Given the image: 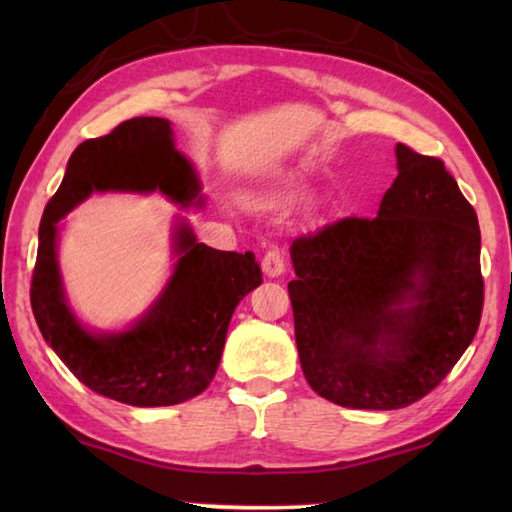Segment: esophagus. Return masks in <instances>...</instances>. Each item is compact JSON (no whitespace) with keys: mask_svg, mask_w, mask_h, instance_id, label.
I'll use <instances>...</instances> for the list:
<instances>
[{"mask_svg":"<svg viewBox=\"0 0 512 512\" xmlns=\"http://www.w3.org/2000/svg\"><path fill=\"white\" fill-rule=\"evenodd\" d=\"M262 271L268 277H277L287 271V259H284V248L280 244H271L262 257Z\"/></svg>","mask_w":512,"mask_h":512,"instance_id":"obj_1","label":"esophagus"}]
</instances>
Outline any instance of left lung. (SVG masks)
I'll return each instance as SVG.
<instances>
[{"mask_svg": "<svg viewBox=\"0 0 512 512\" xmlns=\"http://www.w3.org/2000/svg\"><path fill=\"white\" fill-rule=\"evenodd\" d=\"M377 216H345L291 244L300 366L325 400L404 409L431 393L481 323V232L445 162L397 144Z\"/></svg>", "mask_w": 512, "mask_h": 512, "instance_id": "1", "label": "left lung"}]
</instances>
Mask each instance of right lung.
<instances>
[{
	"label": "right lung",
	"mask_w": 512,
	"mask_h": 512,
	"mask_svg": "<svg viewBox=\"0 0 512 512\" xmlns=\"http://www.w3.org/2000/svg\"><path fill=\"white\" fill-rule=\"evenodd\" d=\"M160 189L176 203L198 196L192 164L173 149L171 126L160 117L121 121L108 135L76 146L58 192L40 221L31 277V309L45 341L74 377L97 395L131 406H171L203 393L219 368L232 311L262 284L250 253L198 244L180 225V259L155 307L133 329L94 336L65 305L56 264V223L92 192Z\"/></svg>",
	"instance_id": "obj_1"
}]
</instances>
